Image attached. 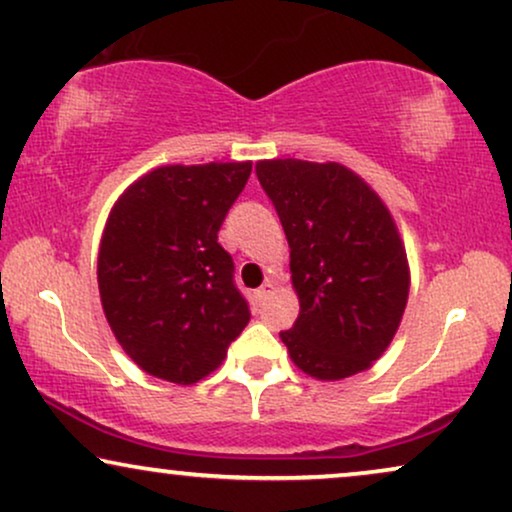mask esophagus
<instances>
[{"instance_id":"obj_1","label":"esophagus","mask_w":512,"mask_h":512,"mask_svg":"<svg viewBox=\"0 0 512 512\" xmlns=\"http://www.w3.org/2000/svg\"><path fill=\"white\" fill-rule=\"evenodd\" d=\"M271 290H274V286H271L269 281H267V283H262V286L255 290V297H257V302H264V300H267V297L271 295Z\"/></svg>"}]
</instances>
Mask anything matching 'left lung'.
<instances>
[{"label": "left lung", "instance_id": "left-lung-1", "mask_svg": "<svg viewBox=\"0 0 512 512\" xmlns=\"http://www.w3.org/2000/svg\"><path fill=\"white\" fill-rule=\"evenodd\" d=\"M290 245L300 316L281 331L290 359L319 380L366 371L397 333L409 264L383 200L338 163L255 167Z\"/></svg>", "mask_w": 512, "mask_h": 512}]
</instances>
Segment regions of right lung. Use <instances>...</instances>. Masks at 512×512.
<instances>
[{
  "mask_svg": "<svg viewBox=\"0 0 512 512\" xmlns=\"http://www.w3.org/2000/svg\"><path fill=\"white\" fill-rule=\"evenodd\" d=\"M252 163L167 165L122 193L99 250V293L122 349L146 373L191 385L250 321L217 243Z\"/></svg>",
  "mask_w": 512,
  "mask_h": 512,
  "instance_id": "right-lung-1",
  "label": "right lung"
}]
</instances>
